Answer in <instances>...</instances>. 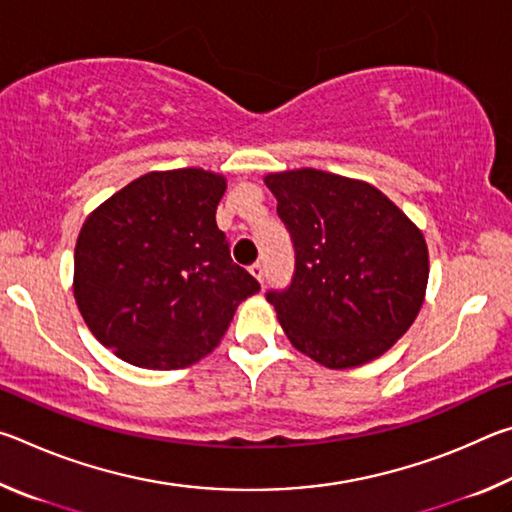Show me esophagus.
<instances>
[{
  "label": "esophagus",
  "mask_w": 512,
  "mask_h": 512,
  "mask_svg": "<svg viewBox=\"0 0 512 512\" xmlns=\"http://www.w3.org/2000/svg\"><path fill=\"white\" fill-rule=\"evenodd\" d=\"M250 273H253V277H255V280H259V282H264V277H266V266H264L262 262H257V264H253V266H250Z\"/></svg>",
  "instance_id": "esophagus-1"
}]
</instances>
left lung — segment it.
Listing matches in <instances>:
<instances>
[{"instance_id":"8db88e82","label":"left lung","mask_w":512,"mask_h":512,"mask_svg":"<svg viewBox=\"0 0 512 512\" xmlns=\"http://www.w3.org/2000/svg\"><path fill=\"white\" fill-rule=\"evenodd\" d=\"M296 266L266 300L300 352L341 370L411 327L429 280L422 232L377 187L318 169L266 176Z\"/></svg>"}]
</instances>
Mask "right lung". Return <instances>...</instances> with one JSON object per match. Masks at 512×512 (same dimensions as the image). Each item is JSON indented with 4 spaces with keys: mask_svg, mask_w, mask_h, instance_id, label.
<instances>
[{
    "mask_svg": "<svg viewBox=\"0 0 512 512\" xmlns=\"http://www.w3.org/2000/svg\"><path fill=\"white\" fill-rule=\"evenodd\" d=\"M225 180L155 171L94 210L76 241L74 296L92 334L133 366L176 370L216 348L259 291L232 262L216 205Z\"/></svg>",
    "mask_w": 512,
    "mask_h": 512,
    "instance_id": "obj_1",
    "label": "right lung"
}]
</instances>
